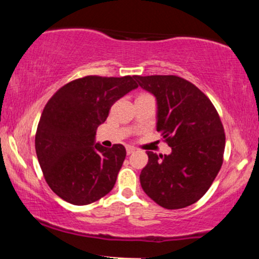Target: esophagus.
<instances>
[{
	"mask_svg": "<svg viewBox=\"0 0 259 259\" xmlns=\"http://www.w3.org/2000/svg\"><path fill=\"white\" fill-rule=\"evenodd\" d=\"M135 152V148H134L133 146H127L126 147V153L127 154H132V153H134Z\"/></svg>",
	"mask_w": 259,
	"mask_h": 259,
	"instance_id": "obj_1",
	"label": "esophagus"
}]
</instances>
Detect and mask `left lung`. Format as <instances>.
<instances>
[{
	"label": "left lung",
	"mask_w": 259,
	"mask_h": 259,
	"mask_svg": "<svg viewBox=\"0 0 259 259\" xmlns=\"http://www.w3.org/2000/svg\"><path fill=\"white\" fill-rule=\"evenodd\" d=\"M157 100V132L170 154L147 151L140 183L150 198L167 209L197 202L223 164L225 134L218 112L200 89L177 75L134 76Z\"/></svg>",
	"instance_id": "8db88e82"
}]
</instances>
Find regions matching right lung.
Returning <instances> with one entry per match:
<instances>
[{"instance_id":"right-lung-1","label":"right lung","mask_w":259,"mask_h":259,"mask_svg":"<svg viewBox=\"0 0 259 259\" xmlns=\"http://www.w3.org/2000/svg\"><path fill=\"white\" fill-rule=\"evenodd\" d=\"M138 88L134 76L88 75L62 86L45 106L35 150L45 180L62 200L76 206L90 204L114 186L126 151L95 144L96 129L109 109Z\"/></svg>"}]
</instances>
